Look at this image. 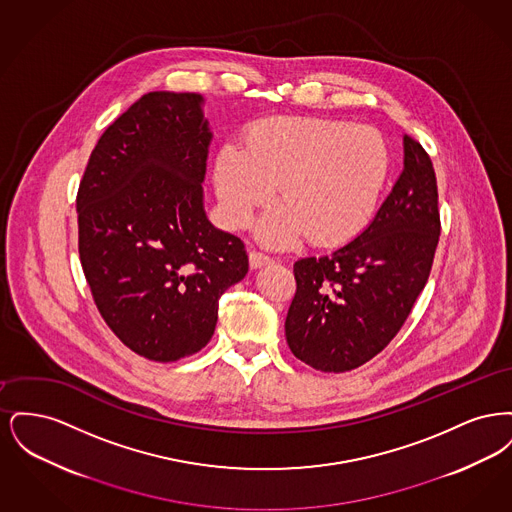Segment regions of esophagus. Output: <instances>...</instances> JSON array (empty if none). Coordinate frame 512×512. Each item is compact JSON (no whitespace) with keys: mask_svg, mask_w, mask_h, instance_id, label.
Wrapping results in <instances>:
<instances>
[{"mask_svg":"<svg viewBox=\"0 0 512 512\" xmlns=\"http://www.w3.org/2000/svg\"><path fill=\"white\" fill-rule=\"evenodd\" d=\"M270 263H272V259L267 257V255H263V253H259V251H251L249 253V267L253 268V270L255 268L267 267Z\"/></svg>","mask_w":512,"mask_h":512,"instance_id":"obj_1","label":"esophagus"}]
</instances>
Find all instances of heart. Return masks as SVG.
<instances>
[{
	"instance_id": "b5f03b06",
	"label": "heart",
	"mask_w": 512,
	"mask_h": 512,
	"mask_svg": "<svg viewBox=\"0 0 512 512\" xmlns=\"http://www.w3.org/2000/svg\"><path fill=\"white\" fill-rule=\"evenodd\" d=\"M390 169L382 134L349 122L280 117L247 132L244 149L222 147L215 188L222 219L245 228L278 188L284 203L259 220L255 236L272 249L343 244L372 217Z\"/></svg>"
}]
</instances>
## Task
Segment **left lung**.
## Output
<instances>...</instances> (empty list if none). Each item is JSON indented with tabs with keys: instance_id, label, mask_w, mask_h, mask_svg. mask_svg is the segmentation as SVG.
Listing matches in <instances>:
<instances>
[{
	"instance_id": "1",
	"label": "left lung",
	"mask_w": 512,
	"mask_h": 512,
	"mask_svg": "<svg viewBox=\"0 0 512 512\" xmlns=\"http://www.w3.org/2000/svg\"><path fill=\"white\" fill-rule=\"evenodd\" d=\"M439 240L438 184L428 153L403 136V171L351 242L293 265L286 317L293 355L322 372L365 365L390 343L424 290Z\"/></svg>"
}]
</instances>
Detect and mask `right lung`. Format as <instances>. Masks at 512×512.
Here are the masks:
<instances>
[{"label": "right lung", "mask_w": 512, "mask_h": 512, "mask_svg": "<svg viewBox=\"0 0 512 512\" xmlns=\"http://www.w3.org/2000/svg\"><path fill=\"white\" fill-rule=\"evenodd\" d=\"M203 103L174 92L132 103L99 138L76 197L78 253L99 313L157 363L209 343L220 295L249 268L242 240L205 213L213 132Z\"/></svg>", "instance_id": "1"}]
</instances>
